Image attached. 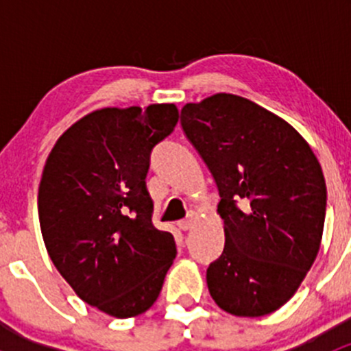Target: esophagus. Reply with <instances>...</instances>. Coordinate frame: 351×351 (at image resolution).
Masks as SVG:
<instances>
[{"instance_id":"1","label":"esophagus","mask_w":351,"mask_h":351,"mask_svg":"<svg viewBox=\"0 0 351 351\" xmlns=\"http://www.w3.org/2000/svg\"><path fill=\"white\" fill-rule=\"evenodd\" d=\"M195 217H197V215L192 212V214H190L189 217L183 219V221L178 222V228L182 229V231H190V229L193 228V224H195Z\"/></svg>"}]
</instances>
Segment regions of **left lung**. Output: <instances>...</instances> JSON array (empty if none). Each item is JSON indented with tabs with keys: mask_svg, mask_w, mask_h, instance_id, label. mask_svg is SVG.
Instances as JSON below:
<instances>
[{
	"mask_svg": "<svg viewBox=\"0 0 351 351\" xmlns=\"http://www.w3.org/2000/svg\"><path fill=\"white\" fill-rule=\"evenodd\" d=\"M182 127L221 197L226 244L207 268L208 292L232 316L274 313L319 251L326 215L319 161L290 123L238 95L186 104Z\"/></svg>",
	"mask_w": 351,
	"mask_h": 351,
	"instance_id": "obj_1",
	"label": "left lung"
}]
</instances>
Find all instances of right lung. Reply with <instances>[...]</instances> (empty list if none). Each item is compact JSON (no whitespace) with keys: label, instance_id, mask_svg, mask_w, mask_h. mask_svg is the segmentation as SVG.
Instances as JSON below:
<instances>
[{"label":"right lung","instance_id":"right-lung-1","mask_svg":"<svg viewBox=\"0 0 351 351\" xmlns=\"http://www.w3.org/2000/svg\"><path fill=\"white\" fill-rule=\"evenodd\" d=\"M176 122L173 104L95 110L45 161L38 221L49 256L80 299L113 317L146 313L176 256L146 189L151 151Z\"/></svg>","mask_w":351,"mask_h":351}]
</instances>
